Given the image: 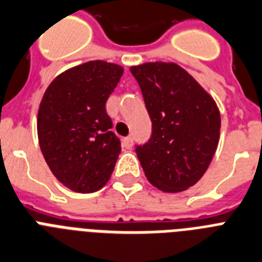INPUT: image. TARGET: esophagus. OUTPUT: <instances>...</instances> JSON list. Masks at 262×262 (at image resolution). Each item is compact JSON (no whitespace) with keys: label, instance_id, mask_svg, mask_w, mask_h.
<instances>
[{"label":"esophagus","instance_id":"34e87169","mask_svg":"<svg viewBox=\"0 0 262 262\" xmlns=\"http://www.w3.org/2000/svg\"><path fill=\"white\" fill-rule=\"evenodd\" d=\"M132 146H133V137H125L124 140H122V148L124 149H130Z\"/></svg>","mask_w":262,"mask_h":262}]
</instances>
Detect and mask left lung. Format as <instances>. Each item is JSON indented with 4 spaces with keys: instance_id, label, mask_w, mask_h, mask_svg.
<instances>
[{
    "instance_id": "left-lung-1",
    "label": "left lung",
    "mask_w": 262,
    "mask_h": 262,
    "mask_svg": "<svg viewBox=\"0 0 262 262\" xmlns=\"http://www.w3.org/2000/svg\"><path fill=\"white\" fill-rule=\"evenodd\" d=\"M152 121V137L136 153L148 182L176 193L196 184L218 148L221 113L214 98L173 61L132 66Z\"/></svg>"
}]
</instances>
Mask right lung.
<instances>
[{
	"label": "right lung",
	"mask_w": 262,
	"mask_h": 262,
	"mask_svg": "<svg viewBox=\"0 0 262 262\" xmlns=\"http://www.w3.org/2000/svg\"><path fill=\"white\" fill-rule=\"evenodd\" d=\"M124 69L91 60L66 70L42 95L37 137L51 172L71 191L91 193L109 182L121 144L106 114V101Z\"/></svg>",
	"instance_id": "right-lung-1"
}]
</instances>
